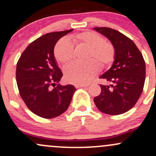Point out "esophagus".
Returning <instances> with one entry per match:
<instances>
[{
	"label": "esophagus",
	"instance_id": "esophagus-1",
	"mask_svg": "<svg viewBox=\"0 0 156 156\" xmlns=\"http://www.w3.org/2000/svg\"><path fill=\"white\" fill-rule=\"evenodd\" d=\"M88 87L87 84H80V83H76L75 84V87L76 88H80V87Z\"/></svg>",
	"mask_w": 156,
	"mask_h": 156
}]
</instances>
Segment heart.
I'll return each mask as SVG.
<instances>
[{"label":"heart","instance_id":"b5f03b06","mask_svg":"<svg viewBox=\"0 0 156 156\" xmlns=\"http://www.w3.org/2000/svg\"><path fill=\"white\" fill-rule=\"evenodd\" d=\"M71 40L77 44L89 48V58H95L102 67H108L114 62L115 50L110 42L104 41L101 35L92 31H84L71 35ZM54 55L58 62L67 64L74 57V45L67 39H62L55 46ZM99 64L92 59L87 63L73 62L64 68V76L71 83H86L99 71Z\"/></svg>","mask_w":156,"mask_h":156}]
</instances>
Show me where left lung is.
Returning a JSON list of instances; mask_svg holds the SVG:
<instances>
[{
	"label": "left lung",
	"mask_w": 156,
	"mask_h": 156,
	"mask_svg": "<svg viewBox=\"0 0 156 156\" xmlns=\"http://www.w3.org/2000/svg\"><path fill=\"white\" fill-rule=\"evenodd\" d=\"M106 37L115 50L112 67L100 78L111 83L101 84V92L94 98L97 108L110 115L124 114L139 100L145 80V62L139 48L128 37L107 27H96Z\"/></svg>",
	"instance_id": "left-lung-1"
}]
</instances>
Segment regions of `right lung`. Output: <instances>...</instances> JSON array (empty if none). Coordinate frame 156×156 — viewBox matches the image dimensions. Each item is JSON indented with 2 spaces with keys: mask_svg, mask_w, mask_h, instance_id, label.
Listing matches in <instances>:
<instances>
[{
  "mask_svg": "<svg viewBox=\"0 0 156 156\" xmlns=\"http://www.w3.org/2000/svg\"><path fill=\"white\" fill-rule=\"evenodd\" d=\"M72 31L51 32L39 37L26 48L17 62L16 80L20 95L28 108L39 117L51 119L63 114L76 90L71 84L55 87L63 74L53 55L54 47L58 39Z\"/></svg>",
  "mask_w": 156,
  "mask_h": 156,
  "instance_id": "1",
  "label": "right lung"
}]
</instances>
